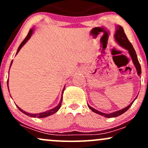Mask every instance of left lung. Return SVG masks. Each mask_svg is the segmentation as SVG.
Wrapping results in <instances>:
<instances>
[{
    "mask_svg": "<svg viewBox=\"0 0 148 148\" xmlns=\"http://www.w3.org/2000/svg\"><path fill=\"white\" fill-rule=\"evenodd\" d=\"M114 37H115V41L117 42V43H118L120 47H123L124 49H127V50L128 51L129 53H130V56L132 58V62H133L134 66H135L136 69L137 74H138V76H140V74H141V67H140V63H139L138 62L137 55L136 53V51L135 50H134L133 46H132V44H131L130 41L128 40V39H127L126 35H125V32H124L123 27L120 26V25H117L116 28H115V33ZM137 97H138V95H137ZM137 97L134 99V101H132L129 106H127V107H125V108H123V109L119 110L118 111H115L113 112V113H108H108H102V112L97 111V110L95 109L94 108H92V107H91L88 104V106L89 107L90 109H91L92 111L94 112V113H97V114L102 115V116L105 117V118H115V117H118L119 115H122L123 113H125V112H126L127 110L130 108L131 106L132 105V103H134V101H135V99L137 98Z\"/></svg>",
    "mask_w": 148,
    "mask_h": 148,
    "instance_id": "8db88e82",
    "label": "left lung"
}]
</instances>
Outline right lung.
<instances>
[{"label":"right lung","instance_id":"add662e5","mask_svg":"<svg viewBox=\"0 0 148 148\" xmlns=\"http://www.w3.org/2000/svg\"><path fill=\"white\" fill-rule=\"evenodd\" d=\"M33 30H34V28H31V29L29 30L28 35H27L26 37H25V38L24 39V40H23V41L21 42V45H20L19 47H18V48L17 49V51H16V55L18 53V52H19L20 49L22 48V47H23V46L27 42H28V40H29V39L30 38V37L32 36V35H33ZM12 62H11V64H10V67H11L12 64ZM8 89H9V88H8ZM64 90V87L63 88V90H62V97H61V99H60V102H59V103H58V105L57 106H56L55 108H52V109H51V110H49V111H45V112H42V113H35V114H34V113H27V112L24 111H23V110L21 109V108H20L19 107L17 106V105H16V106H17V108L20 110V111L22 112V113H24V114H25V115H28V116L32 117V118H46V117H48V116H49V115H51L53 114H54V113H56V112L58 111L59 109H60V106H61V103H62V94H63V91Z\"/></svg>","mask_w":148,"mask_h":148}]
</instances>
